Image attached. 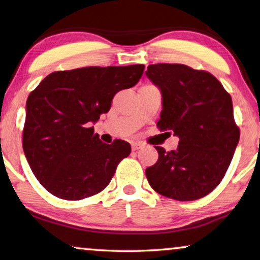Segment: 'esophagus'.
Instances as JSON below:
<instances>
[{
	"label": "esophagus",
	"mask_w": 260,
	"mask_h": 260,
	"mask_svg": "<svg viewBox=\"0 0 260 260\" xmlns=\"http://www.w3.org/2000/svg\"><path fill=\"white\" fill-rule=\"evenodd\" d=\"M143 146H145V145H143L142 142H139V141L138 142H133V143H132V149H133L134 151L135 150H139V149H141Z\"/></svg>",
	"instance_id": "esophagus-1"
}]
</instances>
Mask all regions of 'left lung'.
Returning a JSON list of instances; mask_svg holds the SVG:
<instances>
[{"label": "left lung", "mask_w": 260, "mask_h": 260, "mask_svg": "<svg viewBox=\"0 0 260 260\" xmlns=\"http://www.w3.org/2000/svg\"><path fill=\"white\" fill-rule=\"evenodd\" d=\"M146 75L162 92L157 127L179 138L176 150L155 147L158 159L146 169L148 182L171 199H200L221 183L240 140L232 97L211 73L185 64H149Z\"/></svg>", "instance_id": "8db88e82"}]
</instances>
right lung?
I'll list each match as a JSON object with an SVG mask.
<instances>
[{
    "label": "right lung",
    "mask_w": 260,
    "mask_h": 260,
    "mask_svg": "<svg viewBox=\"0 0 260 260\" xmlns=\"http://www.w3.org/2000/svg\"><path fill=\"white\" fill-rule=\"evenodd\" d=\"M143 71V64H132L54 72L28 94L23 149L49 193L81 200L110 184L131 145L103 143L91 125L109 112L115 93L138 83Z\"/></svg>",
    "instance_id": "add662e5"
}]
</instances>
